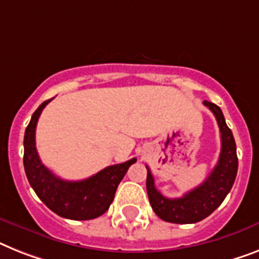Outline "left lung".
<instances>
[{"label":"left lung","mask_w":259,"mask_h":259,"mask_svg":"<svg viewBox=\"0 0 259 259\" xmlns=\"http://www.w3.org/2000/svg\"><path fill=\"white\" fill-rule=\"evenodd\" d=\"M204 104L214 114L221 132V153L219 163L208 179L180 198H168L155 187V180L147 166V193L153 211L160 219L173 224H194L211 214L225 200L232 189L238 169L237 147L230 128L226 125L221 108L204 100Z\"/></svg>","instance_id":"obj_1"}]
</instances>
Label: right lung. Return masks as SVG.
<instances>
[{"mask_svg": "<svg viewBox=\"0 0 259 259\" xmlns=\"http://www.w3.org/2000/svg\"><path fill=\"white\" fill-rule=\"evenodd\" d=\"M51 99L38 107L23 138V166L30 185L49 209L75 221L93 220L106 213L114 201L117 185L136 159L110 165L86 180L66 181L42 164L35 148V128L40 112Z\"/></svg>", "mask_w": 259, "mask_h": 259, "instance_id": "right-lung-1", "label": "right lung"}]
</instances>
